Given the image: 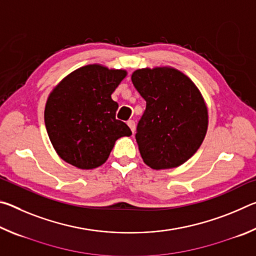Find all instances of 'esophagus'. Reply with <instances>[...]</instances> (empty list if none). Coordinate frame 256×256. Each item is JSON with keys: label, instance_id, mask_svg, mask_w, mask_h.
<instances>
[{"label": "esophagus", "instance_id": "34e87169", "mask_svg": "<svg viewBox=\"0 0 256 256\" xmlns=\"http://www.w3.org/2000/svg\"><path fill=\"white\" fill-rule=\"evenodd\" d=\"M128 128H131V131H132V132L136 131V122H134L133 120H128Z\"/></svg>", "mask_w": 256, "mask_h": 256}]
</instances>
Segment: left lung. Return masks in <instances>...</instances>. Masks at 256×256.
<instances>
[{
	"label": "left lung",
	"mask_w": 256,
	"mask_h": 256,
	"mask_svg": "<svg viewBox=\"0 0 256 256\" xmlns=\"http://www.w3.org/2000/svg\"><path fill=\"white\" fill-rule=\"evenodd\" d=\"M132 84L146 100L136 140L144 162L154 170L184 164L200 148L208 110L196 84L175 68L136 70Z\"/></svg>",
	"instance_id": "left-lung-1"
}]
</instances>
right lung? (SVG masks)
Returning a JSON list of instances; mask_svg holds the SVG:
<instances>
[{
	"mask_svg": "<svg viewBox=\"0 0 256 256\" xmlns=\"http://www.w3.org/2000/svg\"><path fill=\"white\" fill-rule=\"evenodd\" d=\"M126 72L86 66L72 72L50 94L45 125L54 149L64 162L81 170L99 167L118 138L131 130L116 120L118 104L112 99Z\"/></svg>",
	"mask_w": 256,
	"mask_h": 256,
	"instance_id": "right-lung-1",
	"label": "right lung"
}]
</instances>
